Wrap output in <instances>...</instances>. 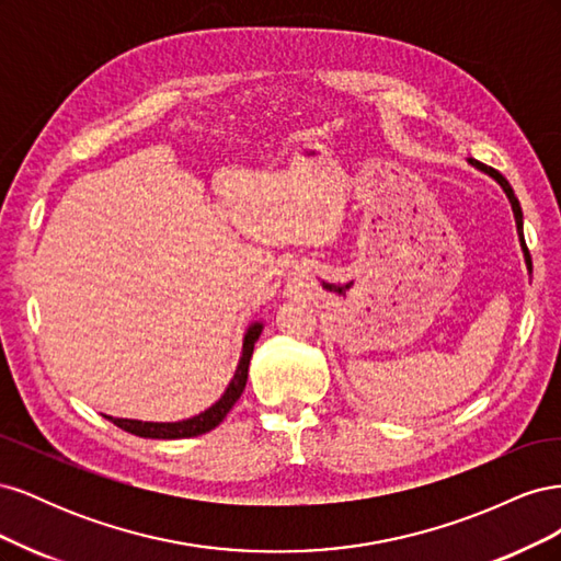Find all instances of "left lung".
Masks as SVG:
<instances>
[{"label": "left lung", "mask_w": 561, "mask_h": 561, "mask_svg": "<svg viewBox=\"0 0 561 561\" xmlns=\"http://www.w3.org/2000/svg\"><path fill=\"white\" fill-rule=\"evenodd\" d=\"M468 163L470 165H474V168H480L482 173H486V175H491L494 178L501 186H503V192H505V196L511 198V206H513V213H515V222H517V231H519V239H522V248H524V252H526V245H524V236H522V208H519V201H517V196H515V192H513V186H511V182H507L499 171H494V168H489V165H484V163H480V161H474V159H468ZM529 254V252H526ZM529 262V260H526Z\"/></svg>", "instance_id": "8db88e82"}]
</instances>
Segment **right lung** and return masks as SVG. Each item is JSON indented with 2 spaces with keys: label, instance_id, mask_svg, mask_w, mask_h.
<instances>
[{
  "label": "right lung",
  "instance_id": "1",
  "mask_svg": "<svg viewBox=\"0 0 561 561\" xmlns=\"http://www.w3.org/2000/svg\"><path fill=\"white\" fill-rule=\"evenodd\" d=\"M262 334V322H252L248 328L245 336H243V353L239 367H236V375L229 381L225 396L219 398L213 407H208L206 412H201L192 419L184 421H175V423H151V421H135V419H112L107 416L114 426H118L126 433H133L138 437H151V439H180V437H196L213 431L215 426L222 423V419L229 414L231 407L236 404V400L241 398L245 381H248V367H250V358L254 351V342H257Z\"/></svg>",
  "mask_w": 561,
  "mask_h": 561
}]
</instances>
